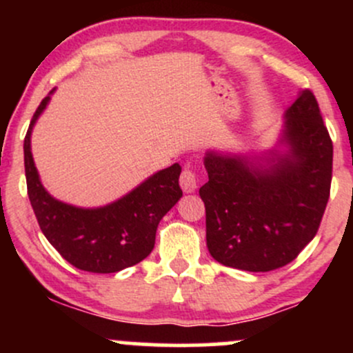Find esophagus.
Masks as SVG:
<instances>
[{
	"mask_svg": "<svg viewBox=\"0 0 353 353\" xmlns=\"http://www.w3.org/2000/svg\"><path fill=\"white\" fill-rule=\"evenodd\" d=\"M181 188L184 192H194L197 189V172L196 169H192L190 165L184 168V171L181 174Z\"/></svg>",
	"mask_w": 353,
	"mask_h": 353,
	"instance_id": "1",
	"label": "esophagus"
}]
</instances>
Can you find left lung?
<instances>
[{
	"instance_id": "8db88e82",
	"label": "left lung",
	"mask_w": 353,
	"mask_h": 353,
	"mask_svg": "<svg viewBox=\"0 0 353 353\" xmlns=\"http://www.w3.org/2000/svg\"><path fill=\"white\" fill-rule=\"evenodd\" d=\"M290 154L270 169L209 152V181L199 189L205 239L222 265L269 272L297 259L315 237L330 197L334 145L317 99L303 89L287 109Z\"/></svg>"
}]
</instances>
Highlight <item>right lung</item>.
I'll return each mask as SVG.
<instances>
[{"label": "right lung", "mask_w": 353, "mask_h": 353, "mask_svg": "<svg viewBox=\"0 0 353 353\" xmlns=\"http://www.w3.org/2000/svg\"><path fill=\"white\" fill-rule=\"evenodd\" d=\"M52 92V91H51ZM50 96L33 114L24 137L28 196L44 237L76 269L112 274L139 264L154 249L161 219L181 199V165L172 164L106 208L79 209L52 199L39 182L31 156V129Z\"/></svg>", "instance_id": "right-lung-1"}]
</instances>
